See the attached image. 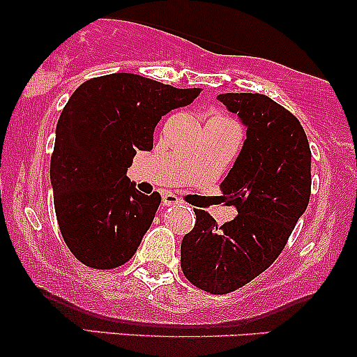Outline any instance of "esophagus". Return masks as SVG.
<instances>
[{"label": "esophagus", "mask_w": 357, "mask_h": 357, "mask_svg": "<svg viewBox=\"0 0 357 357\" xmlns=\"http://www.w3.org/2000/svg\"><path fill=\"white\" fill-rule=\"evenodd\" d=\"M179 203H181V199L176 195H173V192H165V195H162V204H165V206H174V204Z\"/></svg>", "instance_id": "esophagus-1"}]
</instances>
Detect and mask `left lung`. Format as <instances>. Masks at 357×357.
Here are the masks:
<instances>
[{"mask_svg": "<svg viewBox=\"0 0 357 357\" xmlns=\"http://www.w3.org/2000/svg\"><path fill=\"white\" fill-rule=\"evenodd\" d=\"M238 114L247 139L221 183L238 211L218 227L195 210V228L181 243L184 277L210 294H230L265 272L284 250L310 199V147L298 119L261 93H220Z\"/></svg>", "mask_w": 357, "mask_h": 357, "instance_id": "left-lung-1", "label": "left lung"}]
</instances>
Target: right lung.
Returning a JSON list of instances; mask_svg holds the SVG:
<instances>
[{"mask_svg": "<svg viewBox=\"0 0 357 357\" xmlns=\"http://www.w3.org/2000/svg\"><path fill=\"white\" fill-rule=\"evenodd\" d=\"M199 92L110 73L72 93L56 124L50 181L61 236L82 264L110 270L136 253L161 195L137 191L127 167L137 151L153 149L161 117L190 105Z\"/></svg>", "mask_w": 357, "mask_h": 357, "instance_id": "add662e5", "label": "right lung"}]
</instances>
